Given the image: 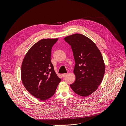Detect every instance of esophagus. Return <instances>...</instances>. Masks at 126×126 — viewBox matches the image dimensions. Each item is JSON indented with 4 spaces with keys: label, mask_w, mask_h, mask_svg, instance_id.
Wrapping results in <instances>:
<instances>
[{
    "label": "esophagus",
    "mask_w": 126,
    "mask_h": 126,
    "mask_svg": "<svg viewBox=\"0 0 126 126\" xmlns=\"http://www.w3.org/2000/svg\"><path fill=\"white\" fill-rule=\"evenodd\" d=\"M67 75V74H62V77H63V78H64V77H65Z\"/></svg>",
    "instance_id": "esophagus-1"
}]
</instances>
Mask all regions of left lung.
Returning a JSON list of instances; mask_svg holds the SVG:
<instances>
[{
	"instance_id": "1",
	"label": "left lung",
	"mask_w": 126,
	"mask_h": 126,
	"mask_svg": "<svg viewBox=\"0 0 126 126\" xmlns=\"http://www.w3.org/2000/svg\"><path fill=\"white\" fill-rule=\"evenodd\" d=\"M64 39L71 46L75 62L76 80L70 86L79 96H89L97 90L105 74L101 52L94 42L81 34H74Z\"/></svg>"
}]
</instances>
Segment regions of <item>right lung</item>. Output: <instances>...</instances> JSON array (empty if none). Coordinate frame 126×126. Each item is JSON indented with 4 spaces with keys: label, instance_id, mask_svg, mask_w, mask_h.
<instances>
[{
    "label": "right lung",
    "instance_id": "add662e5",
    "mask_svg": "<svg viewBox=\"0 0 126 126\" xmlns=\"http://www.w3.org/2000/svg\"><path fill=\"white\" fill-rule=\"evenodd\" d=\"M58 39L39 40L30 48L22 63L24 86L30 94L41 100L53 96L61 81L51 62V49Z\"/></svg>",
    "mask_w": 126,
    "mask_h": 126
}]
</instances>
